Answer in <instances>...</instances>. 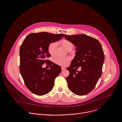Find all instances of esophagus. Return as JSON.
<instances>
[{
  "instance_id": "1",
  "label": "esophagus",
  "mask_w": 122,
  "mask_h": 122,
  "mask_svg": "<svg viewBox=\"0 0 122 122\" xmlns=\"http://www.w3.org/2000/svg\"><path fill=\"white\" fill-rule=\"evenodd\" d=\"M65 69H66L65 67H61V70H62V71H64Z\"/></svg>"
}]
</instances>
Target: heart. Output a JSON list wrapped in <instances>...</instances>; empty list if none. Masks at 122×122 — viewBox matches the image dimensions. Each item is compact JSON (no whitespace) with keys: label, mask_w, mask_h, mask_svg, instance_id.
I'll use <instances>...</instances> for the list:
<instances>
[{"label":"heart","mask_w":122,"mask_h":122,"mask_svg":"<svg viewBox=\"0 0 122 122\" xmlns=\"http://www.w3.org/2000/svg\"><path fill=\"white\" fill-rule=\"evenodd\" d=\"M60 44L67 51L72 49L73 47H74V45L72 44V43L69 41L65 39L63 40L61 42H60ZM57 46V45L56 43H51L48 46V51L51 56H54L56 55ZM70 60L71 58L69 57H58L56 58L54 60V62L57 65H58L64 66L67 65Z\"/></svg>","instance_id":"obj_1"}]
</instances>
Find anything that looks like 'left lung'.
<instances>
[{"label": "left lung", "instance_id": "obj_1", "mask_svg": "<svg viewBox=\"0 0 122 122\" xmlns=\"http://www.w3.org/2000/svg\"><path fill=\"white\" fill-rule=\"evenodd\" d=\"M64 37L76 46V51L70 67L67 68L70 72L66 77L68 88L76 95H87L101 76L104 61L102 47L98 40L85 34H64ZM79 66L81 71L76 70Z\"/></svg>", "mask_w": 122, "mask_h": 122}]
</instances>
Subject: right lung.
I'll return each instance as SVG.
<instances>
[{"label":"right lung","mask_w":122,"mask_h":122,"mask_svg":"<svg viewBox=\"0 0 122 122\" xmlns=\"http://www.w3.org/2000/svg\"><path fill=\"white\" fill-rule=\"evenodd\" d=\"M63 34H54L47 32L31 33L23 41L20 50V72L25 85L33 94L42 96L51 91L55 78L61 71V67L46 60L51 56L48 47L51 43L58 41ZM48 62L50 69L42 65Z\"/></svg>","instance_id":"add662e5"}]
</instances>
